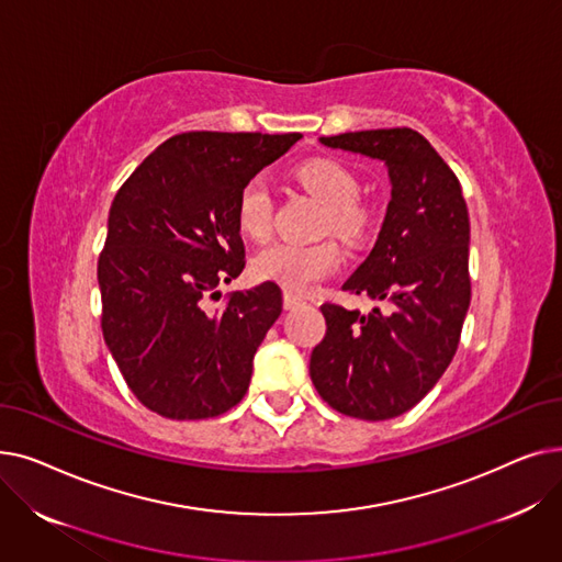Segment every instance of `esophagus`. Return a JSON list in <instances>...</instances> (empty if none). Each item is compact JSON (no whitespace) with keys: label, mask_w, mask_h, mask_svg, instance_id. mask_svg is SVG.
Returning a JSON list of instances; mask_svg holds the SVG:
<instances>
[{"label":"esophagus","mask_w":562,"mask_h":562,"mask_svg":"<svg viewBox=\"0 0 562 562\" xmlns=\"http://www.w3.org/2000/svg\"><path fill=\"white\" fill-rule=\"evenodd\" d=\"M282 303H284V310H299L301 305H305V301L301 296H296V293H291V291H284Z\"/></svg>","instance_id":"esophagus-1"}]
</instances>
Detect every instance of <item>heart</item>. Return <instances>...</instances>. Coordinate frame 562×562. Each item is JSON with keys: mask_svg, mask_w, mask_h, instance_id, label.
<instances>
[{"mask_svg": "<svg viewBox=\"0 0 562 562\" xmlns=\"http://www.w3.org/2000/svg\"><path fill=\"white\" fill-rule=\"evenodd\" d=\"M296 180L326 204V225L346 239H362L371 227L369 206L358 198L360 180L337 159H310L296 168ZM236 225L250 236L263 239L271 232L273 200L261 177L248 180L236 195ZM341 248L335 241L291 244L278 241L261 248L252 259V273L259 280L276 282L293 293H305L341 263Z\"/></svg>", "mask_w": 562, "mask_h": 562, "instance_id": "obj_1", "label": "heart"}]
</instances>
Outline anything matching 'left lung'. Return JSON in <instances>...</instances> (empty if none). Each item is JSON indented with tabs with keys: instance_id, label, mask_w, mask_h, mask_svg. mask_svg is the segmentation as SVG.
Masks as SVG:
<instances>
[{
	"instance_id": "8db88e82",
	"label": "left lung",
	"mask_w": 562,
	"mask_h": 562,
	"mask_svg": "<svg viewBox=\"0 0 562 562\" xmlns=\"http://www.w3.org/2000/svg\"><path fill=\"white\" fill-rule=\"evenodd\" d=\"M323 145L387 166L392 200L378 241L344 291L382 307L326 303L312 350L316 392L341 415L385 422L415 407L451 364L471 301L469 214L456 172L415 130L321 136Z\"/></svg>"
}]
</instances>
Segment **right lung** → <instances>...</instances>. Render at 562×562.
I'll use <instances>...</instances> for the list:
<instances>
[{"label":"right lung","mask_w":562,"mask_h":562,"mask_svg":"<svg viewBox=\"0 0 562 562\" xmlns=\"http://www.w3.org/2000/svg\"><path fill=\"white\" fill-rule=\"evenodd\" d=\"M301 134L187 132L130 175L98 261L102 335L132 394L166 419L218 417L250 385L257 346L282 312L273 282L234 291L244 271L236 195Z\"/></svg>","instance_id":"1"}]
</instances>
